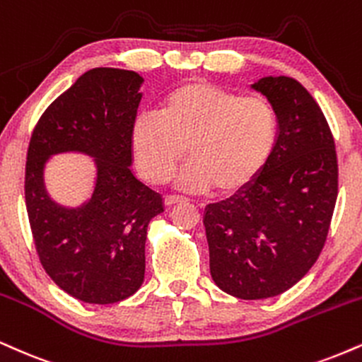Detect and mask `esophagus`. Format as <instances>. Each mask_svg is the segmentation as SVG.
I'll return each instance as SVG.
<instances>
[{"label":"esophagus","instance_id":"obj_1","mask_svg":"<svg viewBox=\"0 0 362 362\" xmlns=\"http://www.w3.org/2000/svg\"><path fill=\"white\" fill-rule=\"evenodd\" d=\"M178 202H187V199L180 197V195H167L165 197V206H175Z\"/></svg>","mask_w":362,"mask_h":362}]
</instances>
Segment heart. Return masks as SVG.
<instances>
[{
	"instance_id": "obj_1",
	"label": "heart",
	"mask_w": 362,
	"mask_h": 362,
	"mask_svg": "<svg viewBox=\"0 0 362 362\" xmlns=\"http://www.w3.org/2000/svg\"><path fill=\"white\" fill-rule=\"evenodd\" d=\"M278 138V116L261 95H243L206 82H187L165 95L158 115L133 121L129 148L150 184H165L185 155L178 185L221 194L246 189L267 167Z\"/></svg>"
}]
</instances>
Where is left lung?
I'll return each mask as SVG.
<instances>
[{"mask_svg":"<svg viewBox=\"0 0 362 362\" xmlns=\"http://www.w3.org/2000/svg\"><path fill=\"white\" fill-rule=\"evenodd\" d=\"M252 89L278 116L275 151L233 197L209 204V267L221 290L243 300L276 297L302 280L325 245L337 200V153L324 112L291 77Z\"/></svg>","mask_w":362,"mask_h":362,"instance_id":"left-lung-1","label":"left lung"}]
</instances>
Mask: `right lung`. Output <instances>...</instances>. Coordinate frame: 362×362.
<instances>
[{"label": "right lung", "mask_w": 362, "mask_h": 362, "mask_svg": "<svg viewBox=\"0 0 362 362\" xmlns=\"http://www.w3.org/2000/svg\"><path fill=\"white\" fill-rule=\"evenodd\" d=\"M143 77L98 67L47 107L30 138L25 202L43 269L71 297L116 303L145 280L146 229L163 199L132 172L129 132L141 101ZM77 151L95 158L93 195L79 208L57 204L42 182L52 154Z\"/></svg>", "instance_id": "obj_1"}]
</instances>
